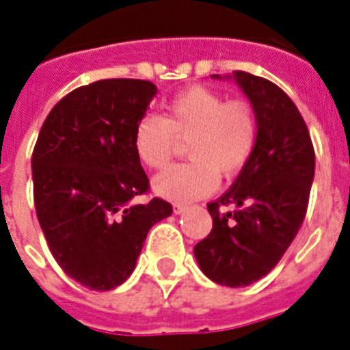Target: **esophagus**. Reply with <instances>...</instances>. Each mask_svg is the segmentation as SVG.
I'll use <instances>...</instances> for the list:
<instances>
[{
	"instance_id": "obj_1",
	"label": "esophagus",
	"mask_w": 350,
	"mask_h": 350,
	"mask_svg": "<svg viewBox=\"0 0 350 350\" xmlns=\"http://www.w3.org/2000/svg\"><path fill=\"white\" fill-rule=\"evenodd\" d=\"M185 210H187V204H183V203L174 204V214H181V212H185Z\"/></svg>"
}]
</instances>
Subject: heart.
Wrapping results in <instances>:
<instances>
[{"instance_id":"1","label":"heart","mask_w":350,"mask_h":350,"mask_svg":"<svg viewBox=\"0 0 350 350\" xmlns=\"http://www.w3.org/2000/svg\"><path fill=\"white\" fill-rule=\"evenodd\" d=\"M178 140L187 142L190 161L161 172L154 189L169 200H198L217 187L219 176L232 180L248 165L258 142L257 111L244 98L187 88L167 102L161 116H142L133 146L144 165L160 170L169 165Z\"/></svg>"}]
</instances>
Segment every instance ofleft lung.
Returning <instances> with one entry per match:
<instances>
[{"label":"left lung","instance_id":"1","mask_svg":"<svg viewBox=\"0 0 350 350\" xmlns=\"http://www.w3.org/2000/svg\"><path fill=\"white\" fill-rule=\"evenodd\" d=\"M234 79L257 111V149L234 185L206 204L212 230L194 255L210 280L243 288L277 266L302 226L314 149L300 111L277 84L241 70Z\"/></svg>","mask_w":350,"mask_h":350}]
</instances>
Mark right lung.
I'll return each mask as SVG.
<instances>
[{"label": "right lung", "instance_id": "1", "mask_svg": "<svg viewBox=\"0 0 350 350\" xmlns=\"http://www.w3.org/2000/svg\"><path fill=\"white\" fill-rule=\"evenodd\" d=\"M154 95L140 79L77 88L48 113L33 147V204L48 248L95 291L126 282L150 226L172 214L161 198L136 203L150 185L133 136Z\"/></svg>", "mask_w": 350, "mask_h": 350}]
</instances>
